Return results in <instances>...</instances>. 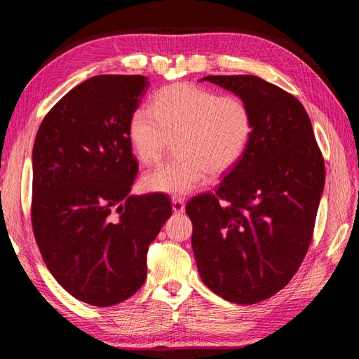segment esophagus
Masks as SVG:
<instances>
[{
	"mask_svg": "<svg viewBox=\"0 0 359 359\" xmlns=\"http://www.w3.org/2000/svg\"><path fill=\"white\" fill-rule=\"evenodd\" d=\"M172 210L175 214H182L186 211V202L182 198H173L172 199Z\"/></svg>",
	"mask_w": 359,
	"mask_h": 359,
	"instance_id": "34e87169",
	"label": "esophagus"
}]
</instances>
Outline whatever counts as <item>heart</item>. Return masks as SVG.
Returning a JSON list of instances; mask_svg holds the SVG:
<instances>
[{
  "label": "heart",
  "instance_id": "1",
  "mask_svg": "<svg viewBox=\"0 0 359 359\" xmlns=\"http://www.w3.org/2000/svg\"><path fill=\"white\" fill-rule=\"evenodd\" d=\"M128 140L144 165L158 161L173 139L175 158L142 178L151 193L184 196L196 189L206 172L220 177L245 154L253 133V116L238 97L220 95L187 82L163 86L149 107L128 119Z\"/></svg>",
  "mask_w": 359,
  "mask_h": 359
}]
</instances>
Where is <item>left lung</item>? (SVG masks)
<instances>
[{"instance_id":"obj_1","label":"left lung","mask_w":359,"mask_h":359,"mask_svg":"<svg viewBox=\"0 0 359 359\" xmlns=\"http://www.w3.org/2000/svg\"><path fill=\"white\" fill-rule=\"evenodd\" d=\"M202 81L248 106L253 133L217 191L187 203L193 253L215 295L256 304L283 289L307 253L325 186L323 157L292 94L252 74Z\"/></svg>"}]
</instances>
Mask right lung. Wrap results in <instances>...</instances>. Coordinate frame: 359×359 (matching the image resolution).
<instances>
[{"mask_svg": "<svg viewBox=\"0 0 359 359\" xmlns=\"http://www.w3.org/2000/svg\"><path fill=\"white\" fill-rule=\"evenodd\" d=\"M148 86L139 74L86 79L52 107L32 147L31 217L41 257L72 297L95 307L144 285L148 247L172 214L165 194H130L137 161L128 119Z\"/></svg>", "mask_w": 359, "mask_h": 359, "instance_id": "right-lung-1", "label": "right lung"}]
</instances>
